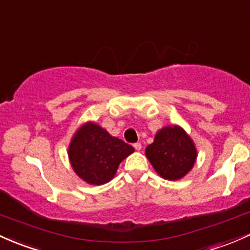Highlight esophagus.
<instances>
[{
    "instance_id": "esophagus-1",
    "label": "esophagus",
    "mask_w": 250,
    "mask_h": 250,
    "mask_svg": "<svg viewBox=\"0 0 250 250\" xmlns=\"http://www.w3.org/2000/svg\"><path fill=\"white\" fill-rule=\"evenodd\" d=\"M133 147H135L136 150H138V151H139V150L142 149V144L141 143H135V144H133Z\"/></svg>"
}]
</instances>
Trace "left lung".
Listing matches in <instances>:
<instances>
[{"mask_svg":"<svg viewBox=\"0 0 250 250\" xmlns=\"http://www.w3.org/2000/svg\"><path fill=\"white\" fill-rule=\"evenodd\" d=\"M146 155L158 175L173 181L182 179L193 168L197 149L184 128L167 126L156 133Z\"/></svg>","mask_w":250,"mask_h":250,"instance_id":"1","label":"left lung"}]
</instances>
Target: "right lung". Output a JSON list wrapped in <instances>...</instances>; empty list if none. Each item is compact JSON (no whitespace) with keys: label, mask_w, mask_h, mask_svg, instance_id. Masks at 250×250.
I'll return each mask as SVG.
<instances>
[{"label":"right lung","mask_w":250,"mask_h":250,"mask_svg":"<svg viewBox=\"0 0 250 250\" xmlns=\"http://www.w3.org/2000/svg\"><path fill=\"white\" fill-rule=\"evenodd\" d=\"M133 151L130 144L89 122L72 137L68 155L75 173L88 184L99 186L113 179L120 162Z\"/></svg>","instance_id":"1"}]
</instances>
